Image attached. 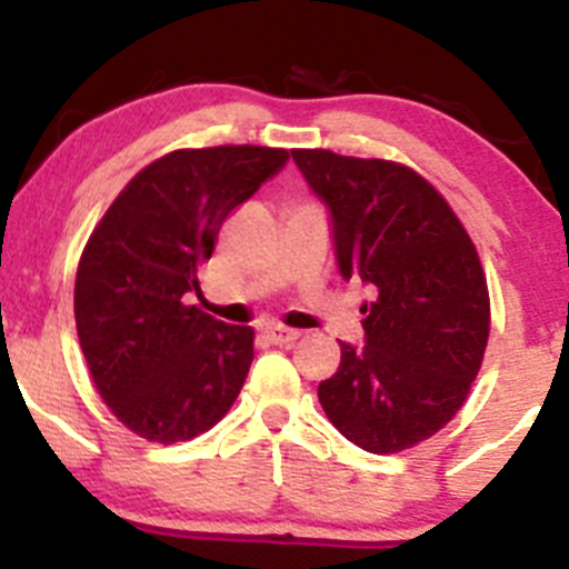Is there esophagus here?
<instances>
[{
    "mask_svg": "<svg viewBox=\"0 0 569 569\" xmlns=\"http://www.w3.org/2000/svg\"><path fill=\"white\" fill-rule=\"evenodd\" d=\"M263 336H267L269 343H280V347H283V343H295L297 338H300V332L289 330V327H267Z\"/></svg>",
    "mask_w": 569,
    "mask_h": 569,
    "instance_id": "34e87169",
    "label": "esophagus"
}]
</instances>
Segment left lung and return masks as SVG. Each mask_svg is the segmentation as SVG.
Masks as SVG:
<instances>
[{"label":"left lung","mask_w":569,"mask_h":569,"mask_svg":"<svg viewBox=\"0 0 569 569\" xmlns=\"http://www.w3.org/2000/svg\"><path fill=\"white\" fill-rule=\"evenodd\" d=\"M327 206L338 269L375 289L363 347L319 382L332 427L371 455H396L443 429L465 405L490 336V295L468 231L443 194L388 159L291 151Z\"/></svg>","instance_id":"8db88e82"}]
</instances>
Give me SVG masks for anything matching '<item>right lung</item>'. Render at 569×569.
Returning <instances> with one entry per match:
<instances>
[{
  "instance_id": "right-lung-1",
  "label": "right lung",
  "mask_w": 569,
  "mask_h": 569,
  "mask_svg": "<svg viewBox=\"0 0 569 569\" xmlns=\"http://www.w3.org/2000/svg\"><path fill=\"white\" fill-rule=\"evenodd\" d=\"M286 162L289 151L263 146L164 153L90 233L73 289L79 343L101 399L140 438H198L242 391L252 327L209 317L187 295H200L226 217Z\"/></svg>"
}]
</instances>
